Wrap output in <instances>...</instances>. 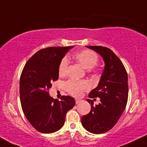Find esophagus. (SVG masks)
<instances>
[{"label": "esophagus", "instance_id": "1", "mask_svg": "<svg viewBox=\"0 0 147 147\" xmlns=\"http://www.w3.org/2000/svg\"><path fill=\"white\" fill-rule=\"evenodd\" d=\"M81 102V100H79V99H76V100H75L76 105H78V104H79L80 102Z\"/></svg>", "mask_w": 147, "mask_h": 147}]
</instances>
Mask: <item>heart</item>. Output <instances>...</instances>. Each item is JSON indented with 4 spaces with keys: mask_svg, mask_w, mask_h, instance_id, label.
I'll use <instances>...</instances> for the list:
<instances>
[{
    "mask_svg": "<svg viewBox=\"0 0 147 147\" xmlns=\"http://www.w3.org/2000/svg\"><path fill=\"white\" fill-rule=\"evenodd\" d=\"M74 57L83 68L87 70L92 69L97 65L98 56L94 51L91 50H83L75 53ZM68 60L67 57H64L59 66V75H64L66 73L68 67ZM66 90L74 96H79L83 91L89 89V83L85 81H76L70 80L66 83Z\"/></svg>",
    "mask_w": 147,
    "mask_h": 147,
    "instance_id": "heart-1",
    "label": "heart"
}]
</instances>
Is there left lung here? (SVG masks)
<instances>
[{"mask_svg": "<svg viewBox=\"0 0 147 147\" xmlns=\"http://www.w3.org/2000/svg\"><path fill=\"white\" fill-rule=\"evenodd\" d=\"M102 57L105 68L98 86L88 97L100 98V103L94 107L92 100L87 99L91 111L81 117L83 127L89 132L100 134L114 127L121 116L128 98L127 74L123 63L109 48L102 46H86Z\"/></svg>", "mask_w": 147, "mask_h": 147, "instance_id": "left-lung-1", "label": "left lung"}]
</instances>
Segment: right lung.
Wrapping results in <instances>:
<instances>
[{
    "label": "right lung",
    "instance_id": "obj_1",
    "mask_svg": "<svg viewBox=\"0 0 147 147\" xmlns=\"http://www.w3.org/2000/svg\"><path fill=\"white\" fill-rule=\"evenodd\" d=\"M70 47H52L37 51L24 66L20 80V95L26 117L37 131L51 134L63 127L75 98L62 96L60 101L49 96L52 81L59 78V66Z\"/></svg>",
    "mask_w": 147,
    "mask_h": 147
}]
</instances>
